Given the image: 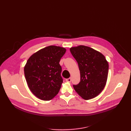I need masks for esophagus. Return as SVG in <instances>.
<instances>
[{"label":"esophagus","instance_id":"34e87169","mask_svg":"<svg viewBox=\"0 0 131 131\" xmlns=\"http://www.w3.org/2000/svg\"><path fill=\"white\" fill-rule=\"evenodd\" d=\"M66 81H67V82H70L71 81V78H68V79H66Z\"/></svg>","mask_w":131,"mask_h":131}]
</instances>
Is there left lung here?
I'll use <instances>...</instances> for the list:
<instances>
[{"label": "left lung", "mask_w": 131, "mask_h": 131, "mask_svg": "<svg viewBox=\"0 0 131 131\" xmlns=\"http://www.w3.org/2000/svg\"><path fill=\"white\" fill-rule=\"evenodd\" d=\"M70 52L76 59L80 73V81L73 88L85 100L97 96L106 85L109 64L103 54L86 46L72 47Z\"/></svg>", "instance_id": "8db88e82"}]
</instances>
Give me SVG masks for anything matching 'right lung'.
I'll use <instances>...</instances> for the list:
<instances>
[{"label": "right lung", "instance_id": "1", "mask_svg": "<svg viewBox=\"0 0 131 131\" xmlns=\"http://www.w3.org/2000/svg\"><path fill=\"white\" fill-rule=\"evenodd\" d=\"M66 49L51 45L34 53L28 59L24 68L27 83L31 92L43 101L52 100L61 88V58Z\"/></svg>", "mask_w": 131, "mask_h": 131}]
</instances>
